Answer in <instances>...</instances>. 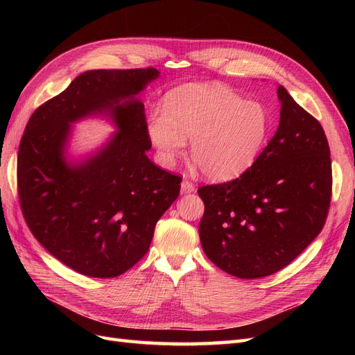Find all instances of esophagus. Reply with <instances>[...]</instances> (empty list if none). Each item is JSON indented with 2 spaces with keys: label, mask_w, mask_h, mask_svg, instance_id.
I'll return each mask as SVG.
<instances>
[{
  "label": "esophagus",
  "mask_w": 355,
  "mask_h": 355,
  "mask_svg": "<svg viewBox=\"0 0 355 355\" xmlns=\"http://www.w3.org/2000/svg\"><path fill=\"white\" fill-rule=\"evenodd\" d=\"M194 185L191 184L188 180H182L180 184V194H191V192H194Z\"/></svg>",
  "instance_id": "1"
}]
</instances>
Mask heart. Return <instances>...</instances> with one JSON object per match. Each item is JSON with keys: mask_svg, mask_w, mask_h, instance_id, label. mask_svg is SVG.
I'll return each mask as SVG.
<instances>
[{"mask_svg": "<svg viewBox=\"0 0 355 355\" xmlns=\"http://www.w3.org/2000/svg\"><path fill=\"white\" fill-rule=\"evenodd\" d=\"M270 114L220 84H187L170 92L163 110L146 118V135L158 163L173 168L191 141V155L213 182L241 176L261 154Z\"/></svg>", "mask_w": 355, "mask_h": 355, "instance_id": "b5f03b06", "label": "heart"}]
</instances>
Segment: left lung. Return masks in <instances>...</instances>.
Here are the masks:
<instances>
[{
	"mask_svg": "<svg viewBox=\"0 0 355 355\" xmlns=\"http://www.w3.org/2000/svg\"><path fill=\"white\" fill-rule=\"evenodd\" d=\"M280 124L253 166L227 184L198 188L200 241L209 259L239 278L283 270L323 230L331 197L327 137L278 85Z\"/></svg>",
	"mask_w": 355,
	"mask_h": 355,
	"instance_id": "8db88e82",
	"label": "left lung"
}]
</instances>
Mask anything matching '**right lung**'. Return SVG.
<instances>
[{"label": "right lung", "mask_w": 355, "mask_h": 355, "mask_svg": "<svg viewBox=\"0 0 355 355\" xmlns=\"http://www.w3.org/2000/svg\"><path fill=\"white\" fill-rule=\"evenodd\" d=\"M158 77L154 68L87 71L26 124L17 155L24 218L49 253L83 275L130 270L179 196L182 179L146 157L151 142L137 94ZM90 116L106 117L117 132L98 152L69 160L70 127Z\"/></svg>", "instance_id": "1"}]
</instances>
